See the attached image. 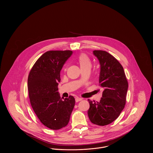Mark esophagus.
I'll return each instance as SVG.
<instances>
[{
	"label": "esophagus",
	"instance_id": "esophagus-1",
	"mask_svg": "<svg viewBox=\"0 0 153 153\" xmlns=\"http://www.w3.org/2000/svg\"><path fill=\"white\" fill-rule=\"evenodd\" d=\"M81 100H82V98H81L76 97V98H75V101H76V102H79V101H81Z\"/></svg>",
	"mask_w": 153,
	"mask_h": 153
}]
</instances>
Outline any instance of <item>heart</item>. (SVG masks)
I'll list each match as a JSON object with an SVG mask.
<instances>
[{
  "mask_svg": "<svg viewBox=\"0 0 153 153\" xmlns=\"http://www.w3.org/2000/svg\"><path fill=\"white\" fill-rule=\"evenodd\" d=\"M78 61L82 70L84 69H90L92 66L90 58L87 54L84 53H82L79 55L78 58Z\"/></svg>",
  "mask_w": 153,
  "mask_h": 153,
  "instance_id": "b5f03b06",
  "label": "heart"
}]
</instances>
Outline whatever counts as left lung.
Returning a JSON list of instances; mask_svg holds the SVG:
<instances>
[{"label":"left lung","mask_w":153,"mask_h":153,"mask_svg":"<svg viewBox=\"0 0 153 153\" xmlns=\"http://www.w3.org/2000/svg\"><path fill=\"white\" fill-rule=\"evenodd\" d=\"M101 65L99 85L103 88L100 102L88 100V115L91 122L104 126L115 121L125 107L128 84L123 66L108 52H93Z\"/></svg>","instance_id":"left-lung-1"}]
</instances>
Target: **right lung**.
<instances>
[{
    "instance_id": "1",
    "label": "right lung",
    "mask_w": 153,
    "mask_h": 153,
    "mask_svg": "<svg viewBox=\"0 0 153 153\" xmlns=\"http://www.w3.org/2000/svg\"><path fill=\"white\" fill-rule=\"evenodd\" d=\"M72 51H49L44 53L31 68L27 79L31 106L42 124L51 130L66 127L75 105V98L64 100L58 92L60 72Z\"/></svg>"
}]
</instances>
